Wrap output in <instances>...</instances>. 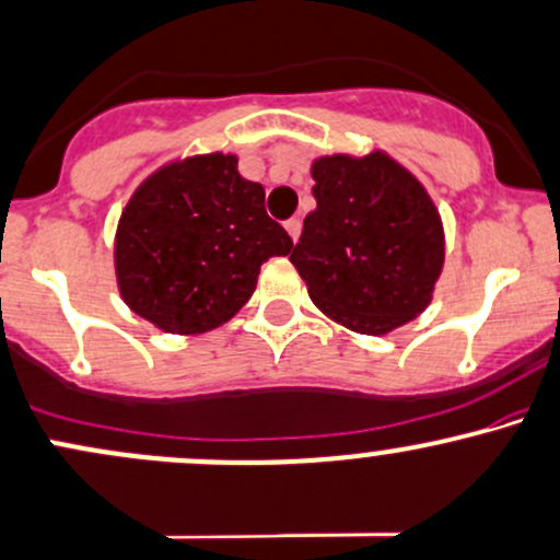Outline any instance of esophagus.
Here are the masks:
<instances>
[{"instance_id": "obj_1", "label": "esophagus", "mask_w": 560, "mask_h": 560, "mask_svg": "<svg viewBox=\"0 0 560 560\" xmlns=\"http://www.w3.org/2000/svg\"><path fill=\"white\" fill-rule=\"evenodd\" d=\"M284 229H287V233H290L292 242H298L300 231H303V223H300V218H290V220H287V223H284Z\"/></svg>"}]
</instances>
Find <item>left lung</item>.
Here are the masks:
<instances>
[{
    "mask_svg": "<svg viewBox=\"0 0 560 560\" xmlns=\"http://www.w3.org/2000/svg\"><path fill=\"white\" fill-rule=\"evenodd\" d=\"M316 210L290 260L313 303L359 335L420 316L444 268V225L425 186L385 151L313 159Z\"/></svg>",
    "mask_w": 560,
    "mask_h": 560,
    "instance_id": "1",
    "label": "left lung"
}]
</instances>
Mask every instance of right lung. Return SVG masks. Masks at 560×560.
Segmentation results:
<instances>
[{"mask_svg": "<svg viewBox=\"0 0 560 560\" xmlns=\"http://www.w3.org/2000/svg\"><path fill=\"white\" fill-rule=\"evenodd\" d=\"M233 153L175 159L145 177L114 238L119 294L170 335H201L242 311L268 257L292 238L266 212V188Z\"/></svg>", "mask_w": 560, "mask_h": 560, "instance_id": "obj_1", "label": "right lung"}]
</instances>
